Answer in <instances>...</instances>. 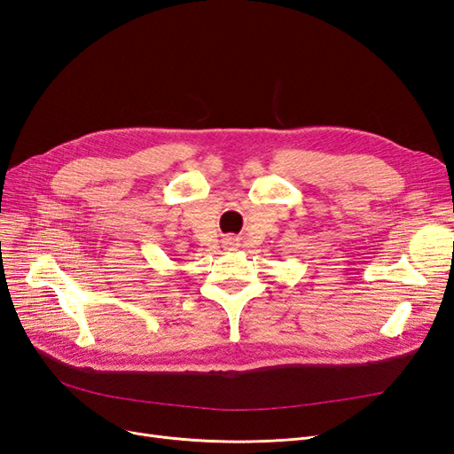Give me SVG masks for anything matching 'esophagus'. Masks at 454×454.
<instances>
[{
	"label": "esophagus",
	"instance_id": "1",
	"mask_svg": "<svg viewBox=\"0 0 454 454\" xmlns=\"http://www.w3.org/2000/svg\"><path fill=\"white\" fill-rule=\"evenodd\" d=\"M227 244H232V240H229V242H227Z\"/></svg>",
	"mask_w": 454,
	"mask_h": 454
}]
</instances>
